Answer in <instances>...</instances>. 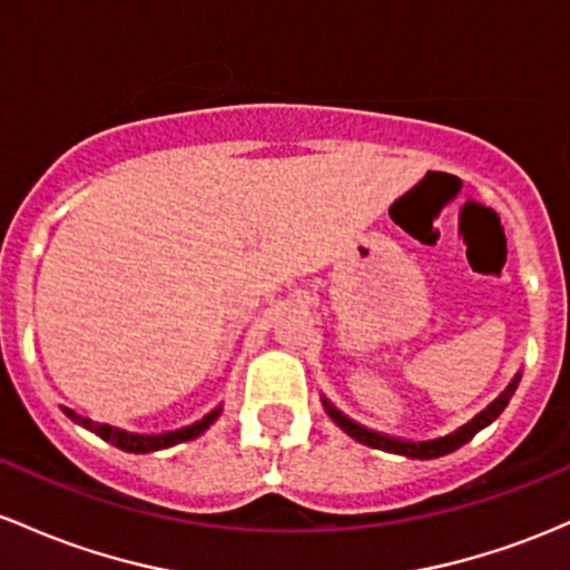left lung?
<instances>
[{"instance_id":"left-lung-1","label":"left lung","mask_w":570,"mask_h":570,"mask_svg":"<svg viewBox=\"0 0 570 570\" xmlns=\"http://www.w3.org/2000/svg\"><path fill=\"white\" fill-rule=\"evenodd\" d=\"M517 382H520V374H517V380L511 382V385L503 390L501 395H498L492 404L484 409V412H479L471 423H465L463 428H458L455 433H450V436L444 439H431V441H401V439H390V436H382V433H374L368 431V428L357 425L353 423V420L344 417L342 412H336L334 406L325 404V409H328V414L334 417V423L342 428L344 433H350L355 441H361V444L366 446H374V450H385V452H395V455H406V458H417V460H431V458H441V455H450V452H455L458 446L469 444L471 439L476 436L482 428H488L492 420L498 417V414L503 412L509 404V399L514 395L517 390Z\"/></svg>"}]
</instances>
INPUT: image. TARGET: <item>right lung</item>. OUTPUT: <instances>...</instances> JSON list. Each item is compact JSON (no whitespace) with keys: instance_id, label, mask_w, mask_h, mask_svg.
<instances>
[{"instance_id":"obj_1","label":"right lung","mask_w":570,"mask_h":570,"mask_svg":"<svg viewBox=\"0 0 570 570\" xmlns=\"http://www.w3.org/2000/svg\"><path fill=\"white\" fill-rule=\"evenodd\" d=\"M67 414L75 420V423L86 425L88 431H94L96 436L110 441V444L118 446V450H124V452H156V450H166V446L180 444V441H190V439L202 436V433L207 431L209 425H213V420L217 417V414H220V409H215L213 414H207V417L199 420V423H194L190 428H183V431H175V433H161V436H139V433H126V431H118V428L91 423L88 417H80V414L69 412V409H67Z\"/></svg>"}]
</instances>
